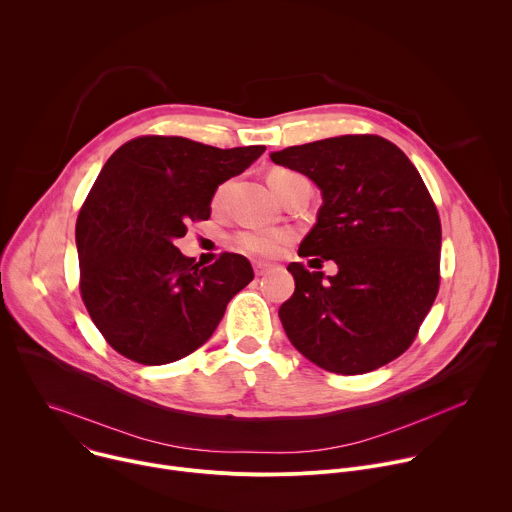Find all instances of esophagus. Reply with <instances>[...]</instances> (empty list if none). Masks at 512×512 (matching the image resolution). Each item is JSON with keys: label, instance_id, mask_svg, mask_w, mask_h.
I'll return each instance as SVG.
<instances>
[{"label": "esophagus", "instance_id": "1", "mask_svg": "<svg viewBox=\"0 0 512 512\" xmlns=\"http://www.w3.org/2000/svg\"><path fill=\"white\" fill-rule=\"evenodd\" d=\"M253 267H255V275H265L269 269H271V265L269 263H265V261H255L253 263Z\"/></svg>", "mask_w": 512, "mask_h": 512}]
</instances>
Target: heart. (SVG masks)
Instances as JSON below:
<instances>
[{"label": "heart", "instance_id": "1", "mask_svg": "<svg viewBox=\"0 0 512 512\" xmlns=\"http://www.w3.org/2000/svg\"><path fill=\"white\" fill-rule=\"evenodd\" d=\"M299 179H303L301 175L293 173V170H285V168H275L269 173V187L273 189V193L277 197H281V193H285L293 183H297ZM223 189L217 191L215 199H221ZM289 241V235L285 231H247L241 233L237 237V245L253 255L259 257H271L275 253H279V249Z\"/></svg>", "mask_w": 512, "mask_h": 512}]
</instances>
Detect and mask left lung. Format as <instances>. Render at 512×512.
<instances>
[{
  "instance_id": "1",
  "label": "left lung",
  "mask_w": 512,
  "mask_h": 512,
  "mask_svg": "<svg viewBox=\"0 0 512 512\" xmlns=\"http://www.w3.org/2000/svg\"><path fill=\"white\" fill-rule=\"evenodd\" d=\"M271 160L321 191L299 257L331 259L339 269L325 281L289 263L295 291L279 307L289 342L333 374L390 364L412 346L440 287L442 227L416 166L376 134L289 146Z\"/></svg>"
}]
</instances>
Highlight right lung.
<instances>
[{
	"instance_id": "obj_1",
	"label": "right lung",
	"mask_w": 512,
	"mask_h": 512,
	"mask_svg": "<svg viewBox=\"0 0 512 512\" xmlns=\"http://www.w3.org/2000/svg\"><path fill=\"white\" fill-rule=\"evenodd\" d=\"M265 146L217 148L183 136H138L104 164L78 221L80 295L106 342L124 358L162 366L201 348L227 303L253 279L251 263L221 253L207 267L175 245L211 217L219 185Z\"/></svg>"
}]
</instances>
